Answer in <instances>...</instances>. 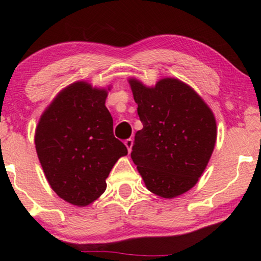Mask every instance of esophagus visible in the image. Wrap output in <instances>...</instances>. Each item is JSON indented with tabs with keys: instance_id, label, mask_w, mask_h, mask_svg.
Listing matches in <instances>:
<instances>
[{
	"instance_id": "obj_1",
	"label": "esophagus",
	"mask_w": 261,
	"mask_h": 261,
	"mask_svg": "<svg viewBox=\"0 0 261 261\" xmlns=\"http://www.w3.org/2000/svg\"><path fill=\"white\" fill-rule=\"evenodd\" d=\"M124 145H126L128 152H130L132 146H133V140H132V139H127V140H124Z\"/></svg>"
}]
</instances>
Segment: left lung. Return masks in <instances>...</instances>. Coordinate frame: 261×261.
<instances>
[{
    "instance_id": "obj_1",
    "label": "left lung",
    "mask_w": 261,
    "mask_h": 261,
    "mask_svg": "<svg viewBox=\"0 0 261 261\" xmlns=\"http://www.w3.org/2000/svg\"><path fill=\"white\" fill-rule=\"evenodd\" d=\"M142 129L130 156L153 194L172 198L198 181L216 142L215 117L204 101L183 82L159 81L147 88L129 80Z\"/></svg>"
}]
</instances>
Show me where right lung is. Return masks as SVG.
<instances>
[{
    "label": "right lung",
    "mask_w": 261,
    "mask_h": 261,
    "mask_svg": "<svg viewBox=\"0 0 261 261\" xmlns=\"http://www.w3.org/2000/svg\"><path fill=\"white\" fill-rule=\"evenodd\" d=\"M107 91L77 82L64 89L41 115L35 130L38 158L53 191L71 204L97 199L127 147L114 137Z\"/></svg>",
    "instance_id": "obj_1"
}]
</instances>
